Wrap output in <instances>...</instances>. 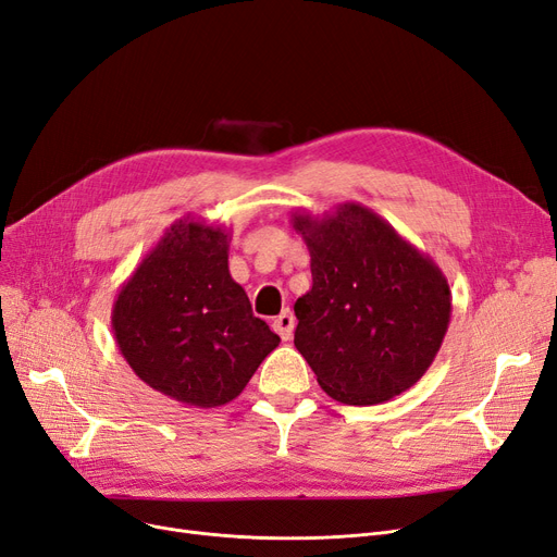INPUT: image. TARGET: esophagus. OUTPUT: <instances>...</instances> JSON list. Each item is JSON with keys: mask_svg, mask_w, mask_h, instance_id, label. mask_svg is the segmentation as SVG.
I'll use <instances>...</instances> for the list:
<instances>
[{"mask_svg": "<svg viewBox=\"0 0 557 557\" xmlns=\"http://www.w3.org/2000/svg\"><path fill=\"white\" fill-rule=\"evenodd\" d=\"M272 327H274V332H276L283 341H290V338H293V332H295V315H293V311L285 309L278 318H274Z\"/></svg>", "mask_w": 557, "mask_h": 557, "instance_id": "esophagus-1", "label": "esophagus"}]
</instances>
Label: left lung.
I'll list each match as a JSON object with an SVG mask.
<instances>
[{
    "mask_svg": "<svg viewBox=\"0 0 557 557\" xmlns=\"http://www.w3.org/2000/svg\"><path fill=\"white\" fill-rule=\"evenodd\" d=\"M311 253V290L295 304V348L318 385L348 406H375L429 371L451 320L443 270L359 202L293 212Z\"/></svg>",
    "mask_w": 557,
    "mask_h": 557,
    "instance_id": "obj_1",
    "label": "left lung"
}]
</instances>
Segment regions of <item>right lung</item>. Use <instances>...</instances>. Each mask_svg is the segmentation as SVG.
<instances>
[{
	"label": "right lung",
	"mask_w": 557,
	"mask_h": 557,
	"mask_svg": "<svg viewBox=\"0 0 557 557\" xmlns=\"http://www.w3.org/2000/svg\"><path fill=\"white\" fill-rule=\"evenodd\" d=\"M230 230L184 216L112 304V332L143 382L194 408L237 398L281 338L227 270Z\"/></svg>",
	"instance_id": "obj_1"
}]
</instances>
